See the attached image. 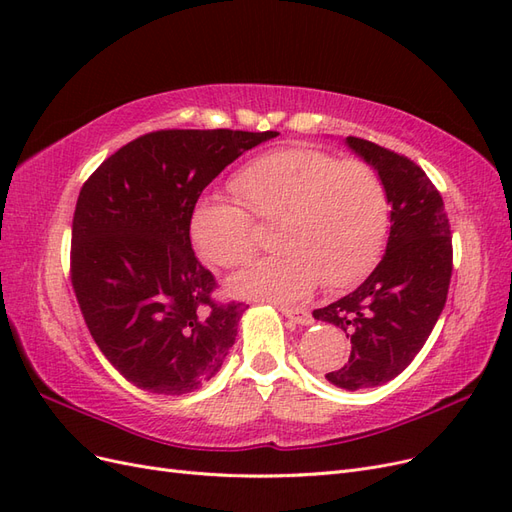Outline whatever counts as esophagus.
<instances>
[{
    "instance_id": "1",
    "label": "esophagus",
    "mask_w": 512,
    "mask_h": 512,
    "mask_svg": "<svg viewBox=\"0 0 512 512\" xmlns=\"http://www.w3.org/2000/svg\"><path fill=\"white\" fill-rule=\"evenodd\" d=\"M280 312H282V314H284L288 320L297 322V324H312V322H314L312 314H309L307 309H299V307H286V305H282V307H280Z\"/></svg>"
}]
</instances>
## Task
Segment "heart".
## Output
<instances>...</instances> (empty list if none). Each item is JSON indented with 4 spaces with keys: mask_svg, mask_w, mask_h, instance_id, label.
I'll return each mask as SVG.
<instances>
[{
    "mask_svg": "<svg viewBox=\"0 0 512 512\" xmlns=\"http://www.w3.org/2000/svg\"><path fill=\"white\" fill-rule=\"evenodd\" d=\"M232 185L258 220H277L282 247L232 277V294L290 303L320 280L324 288H346L374 267L391 213L374 166L305 145L277 147L247 162ZM244 210L222 194L194 205L190 235L209 265L235 269L254 256V224Z\"/></svg>",
    "mask_w": 512,
    "mask_h": 512,
    "instance_id": "b5f03b06",
    "label": "heart"
}]
</instances>
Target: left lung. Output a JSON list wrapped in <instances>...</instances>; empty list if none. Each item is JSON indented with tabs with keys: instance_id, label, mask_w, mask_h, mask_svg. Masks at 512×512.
Listing matches in <instances>:
<instances>
[{
	"instance_id": "8db88e82",
	"label": "left lung",
	"mask_w": 512,
	"mask_h": 512,
	"mask_svg": "<svg viewBox=\"0 0 512 512\" xmlns=\"http://www.w3.org/2000/svg\"><path fill=\"white\" fill-rule=\"evenodd\" d=\"M346 145L378 170L391 205V232L378 267L354 292L314 309L350 339L346 365L327 374L339 389L380 386L404 371L442 314L453 273V243L442 196L406 156L363 138Z\"/></svg>"
}]
</instances>
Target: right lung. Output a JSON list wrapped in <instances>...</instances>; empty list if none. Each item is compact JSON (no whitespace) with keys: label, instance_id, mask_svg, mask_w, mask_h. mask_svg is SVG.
<instances>
[{"label":"right lung","instance_id":"obj_1","mask_svg":"<svg viewBox=\"0 0 512 512\" xmlns=\"http://www.w3.org/2000/svg\"><path fill=\"white\" fill-rule=\"evenodd\" d=\"M277 132L160 130L106 158L76 200L70 273L87 329L138 389L185 395L218 374L245 303H215L190 241L198 196Z\"/></svg>","mask_w":512,"mask_h":512}]
</instances>
